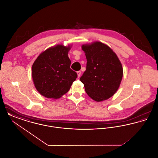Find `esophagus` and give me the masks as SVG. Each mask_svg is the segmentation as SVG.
I'll list each match as a JSON object with an SVG mask.
<instances>
[{"mask_svg":"<svg viewBox=\"0 0 158 158\" xmlns=\"http://www.w3.org/2000/svg\"><path fill=\"white\" fill-rule=\"evenodd\" d=\"M77 76H78V77H79L80 76H81V71H77Z\"/></svg>","mask_w":158,"mask_h":158,"instance_id":"34e87169","label":"esophagus"}]
</instances>
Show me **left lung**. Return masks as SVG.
Instances as JSON below:
<instances>
[{
	"instance_id": "left-lung-1",
	"label": "left lung",
	"mask_w": 158,
	"mask_h": 158,
	"mask_svg": "<svg viewBox=\"0 0 158 158\" xmlns=\"http://www.w3.org/2000/svg\"><path fill=\"white\" fill-rule=\"evenodd\" d=\"M86 69L80 80L92 99L99 102L111 97L118 90L123 70L116 54L101 42L83 45Z\"/></svg>"
}]
</instances>
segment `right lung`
Segmentation results:
<instances>
[{"label": "right lung", "mask_w": 158, "mask_h": 158, "mask_svg": "<svg viewBox=\"0 0 158 158\" xmlns=\"http://www.w3.org/2000/svg\"><path fill=\"white\" fill-rule=\"evenodd\" d=\"M70 47L57 45L47 49L34 61L32 77L39 93L48 98L57 99L67 93L77 77L70 69L68 57Z\"/></svg>", "instance_id": "1"}]
</instances>
